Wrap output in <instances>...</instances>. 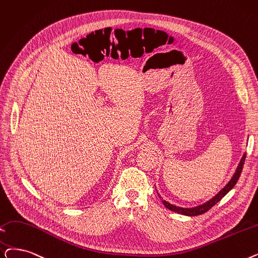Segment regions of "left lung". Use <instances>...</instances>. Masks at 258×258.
Returning a JSON list of instances; mask_svg holds the SVG:
<instances>
[{"instance_id": "8db88e82", "label": "left lung", "mask_w": 258, "mask_h": 258, "mask_svg": "<svg viewBox=\"0 0 258 258\" xmlns=\"http://www.w3.org/2000/svg\"><path fill=\"white\" fill-rule=\"evenodd\" d=\"M244 160H245V154H243L241 160L239 161V164L237 166L236 171H235L233 177L231 178V180L227 183V185L223 187L221 191H219L214 197L211 198L209 201H207V203L203 204V205H199L197 207H194V208H181V207H177V206H174L170 203H167L166 200H163L162 197L160 196V194L157 192V194H158L159 198L162 200V204L165 206L166 209H169L175 213H178V214H181V215H185V216H197V215H201L204 214V213L208 212L213 206H215L218 201H220L221 198L225 197L231 189L234 187V185L236 184L238 178L241 174V171H242V167H243V163H244Z\"/></svg>"}]
</instances>
